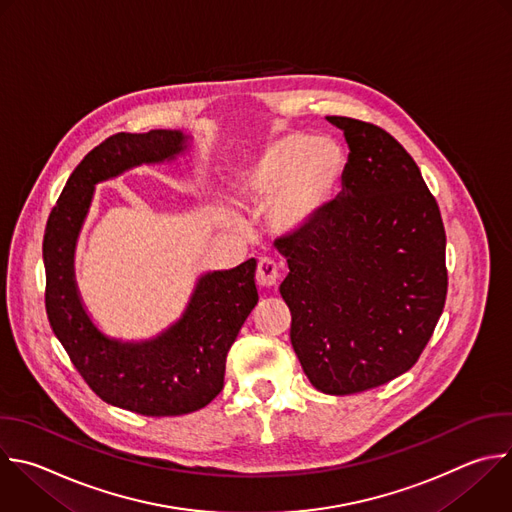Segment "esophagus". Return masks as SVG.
Wrapping results in <instances>:
<instances>
[{
    "instance_id": "34e87169",
    "label": "esophagus",
    "mask_w": 512,
    "mask_h": 512,
    "mask_svg": "<svg viewBox=\"0 0 512 512\" xmlns=\"http://www.w3.org/2000/svg\"><path fill=\"white\" fill-rule=\"evenodd\" d=\"M255 279H257L259 287H265V289L277 287V283L281 279V269L273 259H261L257 265Z\"/></svg>"
}]
</instances>
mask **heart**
Returning a JSON list of instances; mask_svg holds the SVG:
<instances>
[{
  "label": "heart",
  "instance_id": "1",
  "mask_svg": "<svg viewBox=\"0 0 512 512\" xmlns=\"http://www.w3.org/2000/svg\"><path fill=\"white\" fill-rule=\"evenodd\" d=\"M342 164V148L333 140L291 134L269 144L247 166L241 189L251 201L273 199V227L297 233L311 225L331 199Z\"/></svg>",
  "mask_w": 512,
  "mask_h": 512
}]
</instances>
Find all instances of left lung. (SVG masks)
<instances>
[{"label": "left lung", "mask_w": 512, "mask_h": 512, "mask_svg": "<svg viewBox=\"0 0 512 512\" xmlns=\"http://www.w3.org/2000/svg\"><path fill=\"white\" fill-rule=\"evenodd\" d=\"M327 120L350 146L344 191L277 241L289 265L279 291L309 382L350 396L408 372L430 342L448 291L446 233L418 164L392 134Z\"/></svg>", "instance_id": "left-lung-1"}]
</instances>
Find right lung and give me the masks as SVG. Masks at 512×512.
Here are the masks:
<instances>
[{"instance_id":"right-lung-1","label":"right lung","mask_w":512,"mask_h":512,"mask_svg":"<svg viewBox=\"0 0 512 512\" xmlns=\"http://www.w3.org/2000/svg\"><path fill=\"white\" fill-rule=\"evenodd\" d=\"M179 130L116 132L74 168L44 233L46 313L70 362L90 390L134 414L183 416L211 404L225 384L227 354L259 301L257 261L201 277L183 319L144 344L104 337L88 319L74 283V245L92 187L140 162L175 158L185 148Z\"/></svg>"}]
</instances>
